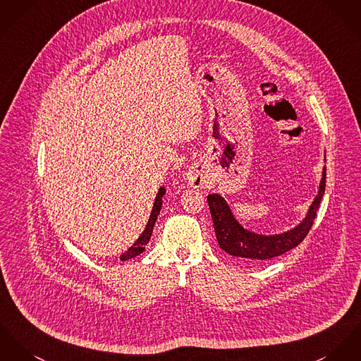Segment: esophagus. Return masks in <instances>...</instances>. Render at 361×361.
Instances as JSON below:
<instances>
[{
  "label": "esophagus",
  "mask_w": 361,
  "mask_h": 361,
  "mask_svg": "<svg viewBox=\"0 0 361 361\" xmlns=\"http://www.w3.org/2000/svg\"><path fill=\"white\" fill-rule=\"evenodd\" d=\"M187 183L194 187V188H200L206 183V174L203 169L199 166L192 167L187 173Z\"/></svg>",
  "instance_id": "1"
}]
</instances>
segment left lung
<instances>
[{
    "label": "left lung",
    "mask_w": 361,
    "mask_h": 361,
    "mask_svg": "<svg viewBox=\"0 0 361 361\" xmlns=\"http://www.w3.org/2000/svg\"><path fill=\"white\" fill-rule=\"evenodd\" d=\"M324 190L326 166L323 167L322 171V180L319 184L317 195L309 206L302 221L288 231L274 235H262L249 231L236 220L228 202L221 195H207V203L220 247L229 255L250 262H262L297 247L305 239L309 229L313 225V220L316 217L320 200L324 195Z\"/></svg>",
    "instance_id": "obj_1"
}]
</instances>
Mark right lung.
<instances>
[{
    "mask_svg": "<svg viewBox=\"0 0 361 361\" xmlns=\"http://www.w3.org/2000/svg\"><path fill=\"white\" fill-rule=\"evenodd\" d=\"M165 194H166V188H165V187H161L159 191H158V194H157V197H155L154 207H152V210H151L149 219H148V222H147L144 231L141 232L139 239L133 243V246H130L129 249L126 250V251L119 257L121 261H126V259H130V258L137 257V255H140V254L145 250V246L149 243L154 225H155L157 219H158V216H159V212H161V209H162V203H164L162 197H164V195Z\"/></svg>",
    "mask_w": 361,
    "mask_h": 361,
    "instance_id": "obj_1",
    "label": "right lung"
}]
</instances>
